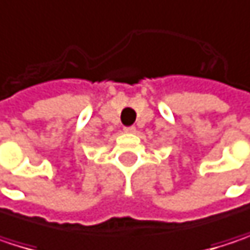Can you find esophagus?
Masks as SVG:
<instances>
[{
  "label": "esophagus",
  "mask_w": 250,
  "mask_h": 250,
  "mask_svg": "<svg viewBox=\"0 0 250 250\" xmlns=\"http://www.w3.org/2000/svg\"><path fill=\"white\" fill-rule=\"evenodd\" d=\"M125 133H134L136 131V127L134 125H127V127H125Z\"/></svg>",
  "instance_id": "obj_1"
}]
</instances>
